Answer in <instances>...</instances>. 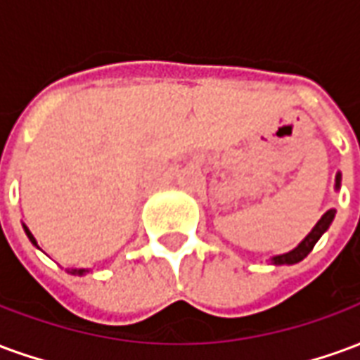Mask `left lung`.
I'll use <instances>...</instances> for the list:
<instances>
[{"instance_id": "1", "label": "left lung", "mask_w": 360, "mask_h": 360, "mask_svg": "<svg viewBox=\"0 0 360 360\" xmlns=\"http://www.w3.org/2000/svg\"><path fill=\"white\" fill-rule=\"evenodd\" d=\"M340 187H341V173L338 172V175H335V187L333 188H335V191H340ZM333 218H335V210L332 208V210H328L324 216H322V218L318 219L316 226L310 229V233L307 235V237H304V239H302V241L299 243L295 249H291L289 252H283V255H276V257H271L270 258L271 264L274 266H281V264L289 266V264H297V262H301L302 258L307 257L310 250L314 249V245H316L318 239H320V237H322V235L328 231V227L332 226Z\"/></svg>"}]
</instances>
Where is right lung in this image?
I'll return each instance as SVG.
<instances>
[{
  "instance_id": "1",
  "label": "right lung",
  "mask_w": 360,
  "mask_h": 360,
  "mask_svg": "<svg viewBox=\"0 0 360 360\" xmlns=\"http://www.w3.org/2000/svg\"><path fill=\"white\" fill-rule=\"evenodd\" d=\"M22 229H25V233H27V237L28 239H30V243H32V245H34L36 249H40V247H38V243H36V239H34V235L30 233V229H28L27 226H25V224H22ZM67 271H69V274H71V276H84V274H89V268H71V270H69V268H67Z\"/></svg>"
}]
</instances>
